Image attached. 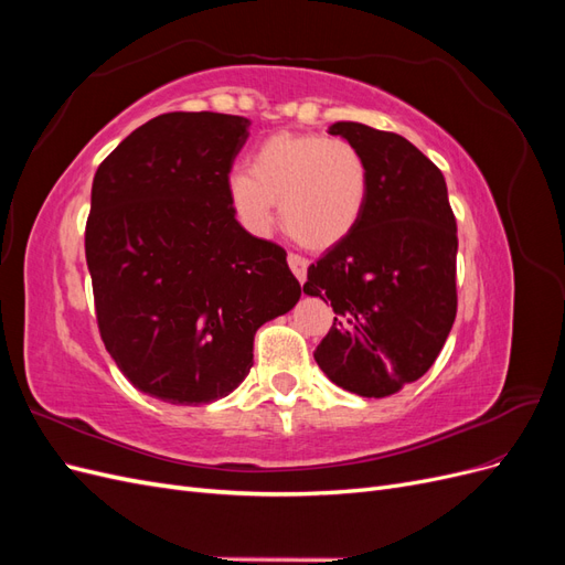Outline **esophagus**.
Listing matches in <instances>:
<instances>
[{
	"mask_svg": "<svg viewBox=\"0 0 565 565\" xmlns=\"http://www.w3.org/2000/svg\"><path fill=\"white\" fill-rule=\"evenodd\" d=\"M287 264H289V268H292L295 278H297L299 282H303V280H306V268H309V262H306L303 256H299V254H289V256H287Z\"/></svg>",
	"mask_w": 565,
	"mask_h": 565,
	"instance_id": "34e87169",
	"label": "esophagus"
}]
</instances>
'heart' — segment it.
<instances>
[{
	"label": "heart",
	"mask_w": 565,
	"mask_h": 565,
	"mask_svg": "<svg viewBox=\"0 0 565 565\" xmlns=\"http://www.w3.org/2000/svg\"><path fill=\"white\" fill-rule=\"evenodd\" d=\"M370 193L363 152L322 134L276 131L254 148L247 172L228 181L237 218L266 233L280 202L287 233L309 249H330L353 233Z\"/></svg>",
	"instance_id": "b5f03b06"
}]
</instances>
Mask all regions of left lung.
I'll return each instance as SVG.
<instances>
[{"mask_svg": "<svg viewBox=\"0 0 565 565\" xmlns=\"http://www.w3.org/2000/svg\"><path fill=\"white\" fill-rule=\"evenodd\" d=\"M363 152L370 193L358 226L309 266L303 292L332 303L316 349L328 377L384 398L434 365L457 316V221L440 169L403 136L337 122Z\"/></svg>", "mask_w": 565, "mask_h": 565, "instance_id": "obj_1", "label": "left lung"}]
</instances>
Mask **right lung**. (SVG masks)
<instances>
[{
    "label": "right lung",
    "instance_id": "obj_1",
    "mask_svg": "<svg viewBox=\"0 0 565 565\" xmlns=\"http://www.w3.org/2000/svg\"><path fill=\"white\" fill-rule=\"evenodd\" d=\"M247 129L237 115H158L96 169L84 252L98 332L125 377L164 403L228 396L256 330L301 297L287 252L235 218L228 174Z\"/></svg>",
    "mask_w": 565,
    "mask_h": 565
}]
</instances>
